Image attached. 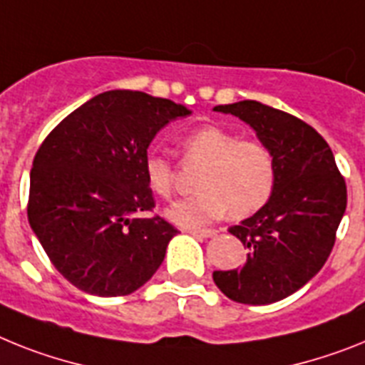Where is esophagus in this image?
<instances>
[{
  "label": "esophagus",
  "instance_id": "34e87169",
  "mask_svg": "<svg viewBox=\"0 0 365 365\" xmlns=\"http://www.w3.org/2000/svg\"><path fill=\"white\" fill-rule=\"evenodd\" d=\"M189 234L197 235V237H213L217 235L215 230H189Z\"/></svg>",
  "mask_w": 365,
  "mask_h": 365
}]
</instances>
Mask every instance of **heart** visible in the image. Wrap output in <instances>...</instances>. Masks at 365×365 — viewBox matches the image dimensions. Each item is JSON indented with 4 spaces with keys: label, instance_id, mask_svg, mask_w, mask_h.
I'll return each instance as SVG.
<instances>
[{
    "label": "heart",
    "instance_id": "b5f03b06",
    "mask_svg": "<svg viewBox=\"0 0 365 365\" xmlns=\"http://www.w3.org/2000/svg\"><path fill=\"white\" fill-rule=\"evenodd\" d=\"M185 163H202L195 187L198 192L167 211L176 225L197 228L226 215L245 219L271 200L277 185V163L262 140L241 139L222 125H200L180 140ZM145 178L152 192L170 198L176 167L158 150L145 158Z\"/></svg>",
    "mask_w": 365,
    "mask_h": 365
}]
</instances>
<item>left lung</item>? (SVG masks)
<instances>
[{"label":"left lung","instance_id":"8db88e82","mask_svg":"<svg viewBox=\"0 0 365 365\" xmlns=\"http://www.w3.org/2000/svg\"><path fill=\"white\" fill-rule=\"evenodd\" d=\"M252 125L277 163L271 200L228 230L245 249L243 267L213 271L217 287L241 304L282 301L321 271L347 207V185L329 143L304 120L256 100L217 106Z\"/></svg>","mask_w":365,"mask_h":365}]
</instances>
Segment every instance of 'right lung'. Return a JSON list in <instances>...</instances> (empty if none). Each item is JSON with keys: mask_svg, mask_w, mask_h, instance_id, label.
Masks as SVG:
<instances>
[{"mask_svg": "<svg viewBox=\"0 0 365 365\" xmlns=\"http://www.w3.org/2000/svg\"><path fill=\"white\" fill-rule=\"evenodd\" d=\"M183 106L139 91H107L55 125L36 150L27 219L70 284L122 297L154 277L178 234L145 178L150 143L187 116Z\"/></svg>", "mask_w": 365, "mask_h": 365, "instance_id": "right-lung-1", "label": "right lung"}]
</instances>
